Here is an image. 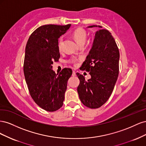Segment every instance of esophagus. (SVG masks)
<instances>
[{
    "label": "esophagus",
    "mask_w": 146,
    "mask_h": 146,
    "mask_svg": "<svg viewBox=\"0 0 146 146\" xmlns=\"http://www.w3.org/2000/svg\"><path fill=\"white\" fill-rule=\"evenodd\" d=\"M76 72H75V71H74V70H73V71H72V76H76Z\"/></svg>",
    "instance_id": "obj_1"
}]
</instances>
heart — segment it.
Here are the masks:
<instances>
[{
  "instance_id": "obj_1",
  "label": "heart",
  "mask_w": 146,
  "mask_h": 146,
  "mask_svg": "<svg viewBox=\"0 0 146 146\" xmlns=\"http://www.w3.org/2000/svg\"><path fill=\"white\" fill-rule=\"evenodd\" d=\"M73 36L76 39V41L78 43V45L82 44H85L86 38H87V33L86 30L83 28H78L74 30L73 33ZM63 36H61L58 40V47L60 50H61L63 48ZM76 59H72L70 60V62L76 63Z\"/></svg>"
}]
</instances>
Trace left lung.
Wrapping results in <instances>:
<instances>
[{"label": "left lung", "mask_w": 146, "mask_h": 146, "mask_svg": "<svg viewBox=\"0 0 146 146\" xmlns=\"http://www.w3.org/2000/svg\"><path fill=\"white\" fill-rule=\"evenodd\" d=\"M95 33L92 47L82 70L90 71L91 78L85 80L83 75L77 73L80 80L77 92L82 104L90 108H98L108 100L113 91L119 74V52L115 40L108 30L100 25Z\"/></svg>", "instance_id": "left-lung-1"}]
</instances>
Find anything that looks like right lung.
<instances>
[{"label": "right lung", "instance_id": "1", "mask_svg": "<svg viewBox=\"0 0 146 146\" xmlns=\"http://www.w3.org/2000/svg\"><path fill=\"white\" fill-rule=\"evenodd\" d=\"M71 25H44L30 35L25 50L24 73L31 97L39 107L55 111L63 105L68 79L72 70L64 68L56 74L53 61L60 57L58 38Z\"/></svg>", "mask_w": 146, "mask_h": 146}]
</instances>
